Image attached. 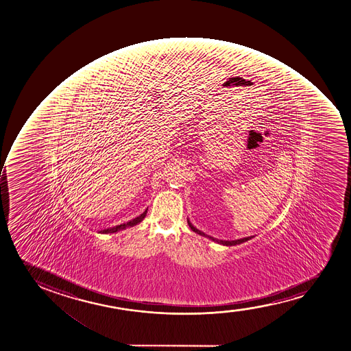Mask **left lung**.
Wrapping results in <instances>:
<instances>
[{
    "label": "left lung",
    "mask_w": 351,
    "mask_h": 351,
    "mask_svg": "<svg viewBox=\"0 0 351 351\" xmlns=\"http://www.w3.org/2000/svg\"><path fill=\"white\" fill-rule=\"evenodd\" d=\"M188 224H189L190 229L193 230V232L198 233V234H201V236L208 237V238H209V239H211V241H216V243H218V244L226 245V246H233V245L241 244V243L250 241L251 238H253V237L251 236L246 237V238H243V239H238V241H219V239H216V238H213V237L208 236V234H205V233L202 232V231H199V230L196 229V228H193V225L191 224V223H190L189 221H188Z\"/></svg>",
    "instance_id": "1"
}]
</instances>
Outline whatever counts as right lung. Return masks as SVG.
Instances as JSON below:
<instances>
[{
    "instance_id": "add662e5",
    "label": "right lung",
    "mask_w": 351,
    "mask_h": 351,
    "mask_svg": "<svg viewBox=\"0 0 351 351\" xmlns=\"http://www.w3.org/2000/svg\"><path fill=\"white\" fill-rule=\"evenodd\" d=\"M147 210L145 213H141L140 216L134 218L133 221H128V223H125V224L118 225V226H114V228H110V229L101 230L100 232L101 233H113L117 232V231H120V230H125L126 228H130V226H134V225L138 224L140 221L146 217Z\"/></svg>"
}]
</instances>
